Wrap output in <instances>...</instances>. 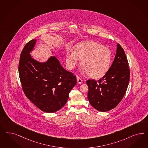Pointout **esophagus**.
Here are the masks:
<instances>
[{"instance_id":"1","label":"esophagus","mask_w":148,"mask_h":148,"mask_svg":"<svg viewBox=\"0 0 148 148\" xmlns=\"http://www.w3.org/2000/svg\"><path fill=\"white\" fill-rule=\"evenodd\" d=\"M77 81L78 84H82L83 83L82 79L79 76H77Z\"/></svg>"}]
</instances>
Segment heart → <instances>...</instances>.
Returning <instances> with one entry per match:
<instances>
[{
    "label": "heart",
    "mask_w": 148,
    "mask_h": 148,
    "mask_svg": "<svg viewBox=\"0 0 148 148\" xmlns=\"http://www.w3.org/2000/svg\"><path fill=\"white\" fill-rule=\"evenodd\" d=\"M80 60L83 71L92 78L99 79L105 76L110 69L112 53L110 49L100 43L92 41H83L76 44L73 51L66 56L67 66L73 69Z\"/></svg>",
    "instance_id": "1"
}]
</instances>
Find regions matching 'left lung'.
<instances>
[{
  "label": "left lung",
  "mask_w": 148,
  "mask_h": 148,
  "mask_svg": "<svg viewBox=\"0 0 148 148\" xmlns=\"http://www.w3.org/2000/svg\"><path fill=\"white\" fill-rule=\"evenodd\" d=\"M129 63L124 49L119 43L114 61L108 71L98 81L88 80V99L90 105L100 112L115 108L123 99L130 81Z\"/></svg>",
  "instance_id": "1"
}]
</instances>
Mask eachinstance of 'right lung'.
<instances>
[{
    "instance_id": "obj_1",
    "label": "right lung",
    "mask_w": 148,
    "mask_h": 148,
    "mask_svg": "<svg viewBox=\"0 0 148 148\" xmlns=\"http://www.w3.org/2000/svg\"><path fill=\"white\" fill-rule=\"evenodd\" d=\"M36 42L34 39L25 45L20 56L18 72L25 95L41 110L54 113L66 103L69 94L77 84L76 77L65 70L57 58L45 62L32 57Z\"/></svg>"
}]
</instances>
